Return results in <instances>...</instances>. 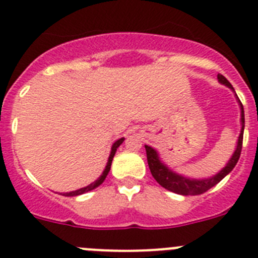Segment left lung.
Instances as JSON below:
<instances>
[{"label": "left lung", "instance_id": "left-lung-1", "mask_svg": "<svg viewBox=\"0 0 258 258\" xmlns=\"http://www.w3.org/2000/svg\"><path fill=\"white\" fill-rule=\"evenodd\" d=\"M217 79L218 83L227 86L229 89H231V92L234 93V95H235L236 98L239 108H240L241 129L240 134H239L238 137V142H236L235 150L232 152L231 157L229 159L226 165L223 166L220 172H217L216 174L212 175V177H208V178H192V177H186V175H182L179 174V173L174 172L173 169H170L169 166L166 165V164L161 160L160 155H159V152H157L154 147H151V146L149 145H145L146 154H147V163H149L152 177L156 179L157 183L161 184V186H163L164 188H166V190L172 191V192L179 194V195H200V194L206 192L209 188L216 186L218 182L222 181V179L234 169V166L236 165L239 157H240L241 143H243V133H244V108H243V104L239 101L235 90H234L231 84L227 81L226 77L218 74Z\"/></svg>", "mask_w": 258, "mask_h": 258}]
</instances>
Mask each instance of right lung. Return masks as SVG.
<instances>
[{
    "label": "right lung",
    "mask_w": 258,
    "mask_h": 258,
    "mask_svg": "<svg viewBox=\"0 0 258 258\" xmlns=\"http://www.w3.org/2000/svg\"><path fill=\"white\" fill-rule=\"evenodd\" d=\"M124 140H125V138H124V137H122V138H120V140H117V141H115V142H113L112 147H111V152H109L108 160H107L106 168H104V170H103V172H102V174L99 175V178L95 179V181L93 182V183L88 184V186H85V187L79 188V190H75V191H70V192H64V194H63V195H64V197H79V195H83V194L89 192V191L94 190V188H97L98 186H99V184L103 183V181H104V179H106L107 174H108L109 169H111V164H112L113 156H115L116 151H117L118 146H120L122 142H124Z\"/></svg>",
    "instance_id": "obj_1"
}]
</instances>
